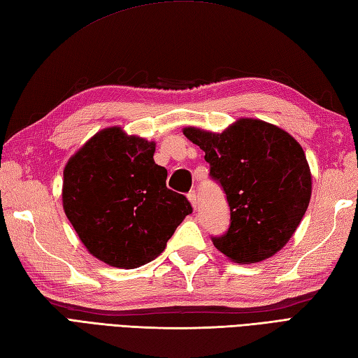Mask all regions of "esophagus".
<instances>
[{
	"label": "esophagus",
	"instance_id": "1",
	"mask_svg": "<svg viewBox=\"0 0 358 358\" xmlns=\"http://www.w3.org/2000/svg\"><path fill=\"white\" fill-rule=\"evenodd\" d=\"M187 199H189V201H191L192 208L196 209V206H199V194H196L195 191H191L187 194Z\"/></svg>",
	"mask_w": 358,
	"mask_h": 358
}]
</instances>
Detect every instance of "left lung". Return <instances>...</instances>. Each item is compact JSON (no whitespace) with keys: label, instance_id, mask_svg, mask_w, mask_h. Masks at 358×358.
<instances>
[{"label":"left lung","instance_id":"left-lung-1","mask_svg":"<svg viewBox=\"0 0 358 358\" xmlns=\"http://www.w3.org/2000/svg\"><path fill=\"white\" fill-rule=\"evenodd\" d=\"M183 134L204 150L210 178L229 204L227 231L214 246L241 264L257 263L283 248L310 200L305 152L287 132L260 120L241 118L223 134L186 127Z\"/></svg>","mask_w":358,"mask_h":358}]
</instances>
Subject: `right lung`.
<instances>
[{"label": "right lung", "mask_w": 358, "mask_h": 358, "mask_svg": "<svg viewBox=\"0 0 358 358\" xmlns=\"http://www.w3.org/2000/svg\"><path fill=\"white\" fill-rule=\"evenodd\" d=\"M155 143L120 127L94 135L64 167L63 206L89 252L115 268L154 260L192 206L166 187Z\"/></svg>", "instance_id": "obj_1"}]
</instances>
